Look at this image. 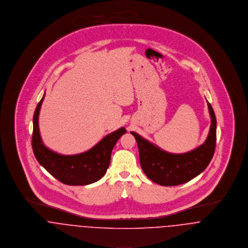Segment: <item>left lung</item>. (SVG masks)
<instances>
[{
    "label": "left lung",
    "mask_w": 248,
    "mask_h": 248,
    "mask_svg": "<svg viewBox=\"0 0 248 248\" xmlns=\"http://www.w3.org/2000/svg\"><path fill=\"white\" fill-rule=\"evenodd\" d=\"M211 124L205 141L186 153H168L136 132H130L137 141L140 163L142 171L152 182L173 186L189 182L209 165L216 147L217 121L211 105L207 102Z\"/></svg>",
    "instance_id": "1"
}]
</instances>
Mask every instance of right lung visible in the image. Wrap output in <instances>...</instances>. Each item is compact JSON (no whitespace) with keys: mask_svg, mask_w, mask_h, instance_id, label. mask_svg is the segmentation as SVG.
<instances>
[{"mask_svg":"<svg viewBox=\"0 0 248 248\" xmlns=\"http://www.w3.org/2000/svg\"><path fill=\"white\" fill-rule=\"evenodd\" d=\"M45 95L33 116L32 148L34 155L47 172L67 186H86L99 181L110 164L111 152L117 140L125 132L124 127L107 135L89 150L76 155H62L47 148L40 135L39 113Z\"/></svg>","mask_w":248,"mask_h":248,"instance_id":"right-lung-1","label":"right lung"}]
</instances>
